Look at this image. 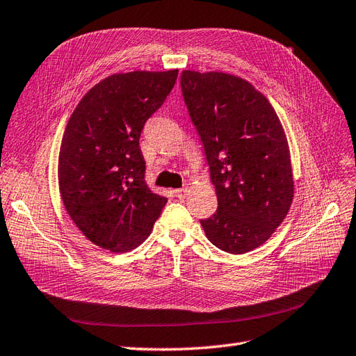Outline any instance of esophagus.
I'll return each instance as SVG.
<instances>
[{"label":"esophagus","instance_id":"1","mask_svg":"<svg viewBox=\"0 0 356 356\" xmlns=\"http://www.w3.org/2000/svg\"><path fill=\"white\" fill-rule=\"evenodd\" d=\"M175 195L177 198H185L188 195V188H179V189H175Z\"/></svg>","mask_w":356,"mask_h":356}]
</instances>
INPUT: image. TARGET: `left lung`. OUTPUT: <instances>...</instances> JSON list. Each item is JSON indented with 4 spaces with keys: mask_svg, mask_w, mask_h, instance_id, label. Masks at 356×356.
<instances>
[{
    "mask_svg": "<svg viewBox=\"0 0 356 356\" xmlns=\"http://www.w3.org/2000/svg\"><path fill=\"white\" fill-rule=\"evenodd\" d=\"M180 86L218 197V211L200 222L220 250L252 251L280 227L293 200L284 129L269 100L239 76L184 70Z\"/></svg>",
    "mask_w": 356,
    "mask_h": 356,
    "instance_id": "8db88e82",
    "label": "left lung"
}]
</instances>
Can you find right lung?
<instances>
[{
	"instance_id": "1",
	"label": "right lung",
	"mask_w": 356,
	"mask_h": 356,
	"mask_svg": "<svg viewBox=\"0 0 356 356\" xmlns=\"http://www.w3.org/2000/svg\"><path fill=\"white\" fill-rule=\"evenodd\" d=\"M177 74L135 70L108 76L87 91L69 118L58 154L60 194L72 221L100 248H136L167 204L144 180L140 136Z\"/></svg>"
}]
</instances>
